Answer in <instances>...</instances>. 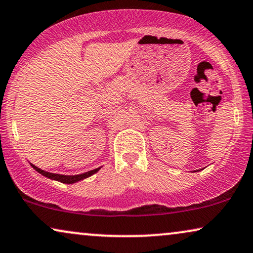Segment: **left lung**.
Returning <instances> with one entry per match:
<instances>
[{
    "mask_svg": "<svg viewBox=\"0 0 253 253\" xmlns=\"http://www.w3.org/2000/svg\"><path fill=\"white\" fill-rule=\"evenodd\" d=\"M199 170H200V169H198V170H194V172H199Z\"/></svg>",
    "mask_w": 253,
    "mask_h": 253,
    "instance_id": "left-lung-1",
    "label": "left lung"
}]
</instances>
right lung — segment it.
<instances>
[{
  "mask_svg": "<svg viewBox=\"0 0 253 253\" xmlns=\"http://www.w3.org/2000/svg\"><path fill=\"white\" fill-rule=\"evenodd\" d=\"M30 165L34 167V169L37 170L39 174L46 176V178L51 179V180H55V181H59V182H62V183H67V185H71V183H75L78 181H81V180L86 179V178H89L90 175L95 174V173H97L98 170L101 169V167H97V169H94L91 170H88V172H84V173H81V174H77V175H65V174H57V173H51V172H46V170L39 169V167L35 166L34 164L30 163Z\"/></svg>",
  "mask_w": 253,
  "mask_h": 253,
  "instance_id": "right-lung-1",
  "label": "right lung"
}]
</instances>
